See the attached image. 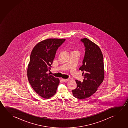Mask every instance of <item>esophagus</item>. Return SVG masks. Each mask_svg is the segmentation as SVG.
Masks as SVG:
<instances>
[{
    "mask_svg": "<svg viewBox=\"0 0 128 128\" xmlns=\"http://www.w3.org/2000/svg\"><path fill=\"white\" fill-rule=\"evenodd\" d=\"M68 80H69L68 79H62V81L64 82H67Z\"/></svg>",
    "mask_w": 128,
    "mask_h": 128,
    "instance_id": "34e87169",
    "label": "esophagus"
}]
</instances>
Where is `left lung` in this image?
Instances as JSON below:
<instances>
[{
    "mask_svg": "<svg viewBox=\"0 0 128 128\" xmlns=\"http://www.w3.org/2000/svg\"><path fill=\"white\" fill-rule=\"evenodd\" d=\"M81 42L85 48L82 65L80 68L83 71L84 80L83 82L76 80L77 86L72 93L74 97L82 100L96 92L104 79V70L103 54L99 47L86 38L81 39Z\"/></svg>",
    "mask_w": 128,
    "mask_h": 128,
    "instance_id": "1",
    "label": "left lung"
}]
</instances>
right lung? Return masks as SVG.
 <instances>
[{
	"mask_svg": "<svg viewBox=\"0 0 128 128\" xmlns=\"http://www.w3.org/2000/svg\"><path fill=\"white\" fill-rule=\"evenodd\" d=\"M65 40L51 38L42 40L32 51L28 78L34 90L44 98H50L56 93L59 80L47 72L51 69L58 48Z\"/></svg>",
	"mask_w": 128,
	"mask_h": 128,
	"instance_id": "1",
	"label": "right lung"
}]
</instances>
